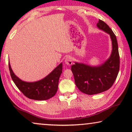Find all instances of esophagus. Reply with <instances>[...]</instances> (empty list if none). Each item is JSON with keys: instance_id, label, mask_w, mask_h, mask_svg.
Instances as JSON below:
<instances>
[{"instance_id": "obj_1", "label": "esophagus", "mask_w": 132, "mask_h": 132, "mask_svg": "<svg viewBox=\"0 0 132 132\" xmlns=\"http://www.w3.org/2000/svg\"><path fill=\"white\" fill-rule=\"evenodd\" d=\"M65 64L67 65H71L72 64V58L71 56H67L65 58Z\"/></svg>"}]
</instances>
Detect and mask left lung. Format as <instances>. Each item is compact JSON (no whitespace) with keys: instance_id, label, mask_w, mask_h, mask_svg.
<instances>
[{"instance_id":"left-lung-1","label":"left lung","mask_w":132,"mask_h":132,"mask_svg":"<svg viewBox=\"0 0 132 132\" xmlns=\"http://www.w3.org/2000/svg\"><path fill=\"white\" fill-rule=\"evenodd\" d=\"M97 27L110 35L112 50L108 60L99 66L91 67L76 62L71 66L76 85L87 95H95L107 90L113 85L120 68V56L117 38L112 30L103 21L99 20Z\"/></svg>"}]
</instances>
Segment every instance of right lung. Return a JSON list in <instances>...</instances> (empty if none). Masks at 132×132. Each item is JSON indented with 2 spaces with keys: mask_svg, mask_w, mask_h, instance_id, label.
<instances>
[{
  "mask_svg": "<svg viewBox=\"0 0 132 132\" xmlns=\"http://www.w3.org/2000/svg\"><path fill=\"white\" fill-rule=\"evenodd\" d=\"M9 68L15 85L25 96L34 100L44 101L51 98L56 94L59 79L62 73V64L61 63L46 77L35 82H26L20 80L14 73L9 62Z\"/></svg>",
  "mask_w": 132,
  "mask_h": 132,
  "instance_id": "obj_1",
  "label": "right lung"
}]
</instances>
